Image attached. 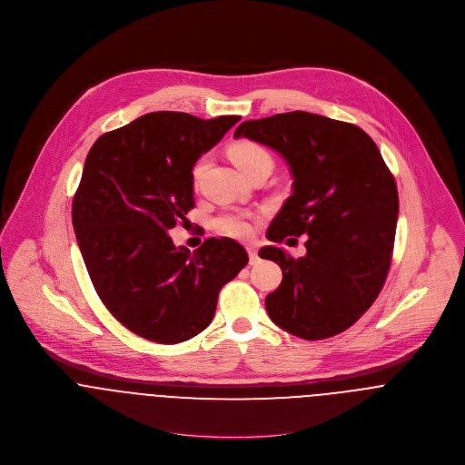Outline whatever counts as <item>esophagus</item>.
Masks as SVG:
<instances>
[{"instance_id":"1","label":"esophagus","mask_w":465,"mask_h":465,"mask_svg":"<svg viewBox=\"0 0 465 465\" xmlns=\"http://www.w3.org/2000/svg\"><path fill=\"white\" fill-rule=\"evenodd\" d=\"M247 252H249V263L251 265H254V263H258V252H256V249L254 247H247Z\"/></svg>"}]
</instances>
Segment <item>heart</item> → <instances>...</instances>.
Masks as SVG:
<instances>
[{"mask_svg":"<svg viewBox=\"0 0 465 465\" xmlns=\"http://www.w3.org/2000/svg\"><path fill=\"white\" fill-rule=\"evenodd\" d=\"M229 157L232 159V163L242 170V173H245L247 170L258 166V164H272V157L266 152L265 148L254 141H236L229 146ZM205 170V161L202 159L192 172V181L197 186L202 179V173ZM214 227L220 234L231 236V238H240L245 240L252 234V223L249 218L242 216V214H223L214 222Z\"/></svg>","mask_w":465,"mask_h":465,"instance_id":"1","label":"heart"}]
</instances>
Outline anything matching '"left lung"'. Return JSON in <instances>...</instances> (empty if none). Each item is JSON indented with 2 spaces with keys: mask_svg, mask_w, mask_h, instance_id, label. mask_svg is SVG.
Returning a JSON list of instances; mask_svg holds the SVG:
<instances>
[{
  "mask_svg": "<svg viewBox=\"0 0 465 465\" xmlns=\"http://www.w3.org/2000/svg\"><path fill=\"white\" fill-rule=\"evenodd\" d=\"M234 137L275 150L293 179L266 238L308 236L297 260L275 245L260 251L282 270L266 295L268 317L304 340L345 331L380 295L396 238L398 188L376 143L356 125L304 111L243 122Z\"/></svg>",
  "mask_w": 465,
  "mask_h": 465,
  "instance_id": "8db88e82",
  "label": "left lung"
}]
</instances>
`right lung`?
<instances>
[{"instance_id":"obj_1","label":"right lung","mask_w":465,"mask_h":465,"mask_svg":"<svg viewBox=\"0 0 465 465\" xmlns=\"http://www.w3.org/2000/svg\"><path fill=\"white\" fill-rule=\"evenodd\" d=\"M240 116L148 113L89 150L73 199L76 243L96 293L127 330L179 343L203 331L222 286L249 263L231 238L190 252L168 231L193 209L192 170Z\"/></svg>"}]
</instances>
